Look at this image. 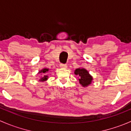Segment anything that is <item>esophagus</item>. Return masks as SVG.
<instances>
[{
  "mask_svg": "<svg viewBox=\"0 0 131 131\" xmlns=\"http://www.w3.org/2000/svg\"><path fill=\"white\" fill-rule=\"evenodd\" d=\"M60 67L61 68H67V65L65 64H60Z\"/></svg>",
  "mask_w": 131,
  "mask_h": 131,
  "instance_id": "obj_1",
  "label": "esophagus"
}]
</instances>
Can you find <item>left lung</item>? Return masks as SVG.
<instances>
[{
    "label": "left lung",
    "mask_w": 131,
    "mask_h": 131,
    "mask_svg": "<svg viewBox=\"0 0 131 131\" xmlns=\"http://www.w3.org/2000/svg\"><path fill=\"white\" fill-rule=\"evenodd\" d=\"M75 75L79 77V83L84 88L89 86L92 84L93 77L90 75L88 70L84 68H79L75 70Z\"/></svg>",
    "instance_id": "8db88e82"
}]
</instances>
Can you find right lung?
Wrapping results in <instances>:
<instances>
[{"mask_svg": "<svg viewBox=\"0 0 131 131\" xmlns=\"http://www.w3.org/2000/svg\"><path fill=\"white\" fill-rule=\"evenodd\" d=\"M49 68H43L42 70H39V72H38L37 74H40V78H39V82H43L46 81V80H48L49 77L47 75V73H49Z\"/></svg>", "mask_w": 131, "mask_h": 131, "instance_id": "1", "label": "right lung"}]
</instances>
